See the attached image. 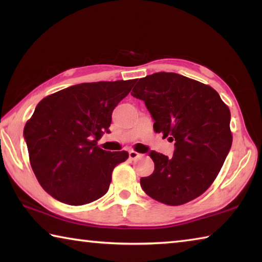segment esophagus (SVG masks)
Masks as SVG:
<instances>
[{
  "mask_svg": "<svg viewBox=\"0 0 262 262\" xmlns=\"http://www.w3.org/2000/svg\"><path fill=\"white\" fill-rule=\"evenodd\" d=\"M128 154H129V158L132 159V161H134V159H137V158H140L142 156L141 154L134 151V150H130V151L128 152Z\"/></svg>",
  "mask_w": 262,
  "mask_h": 262,
  "instance_id": "esophagus-1",
  "label": "esophagus"
}]
</instances>
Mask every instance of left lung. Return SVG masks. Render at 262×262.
Instances as JSON below:
<instances>
[{
    "mask_svg": "<svg viewBox=\"0 0 262 262\" xmlns=\"http://www.w3.org/2000/svg\"><path fill=\"white\" fill-rule=\"evenodd\" d=\"M132 95L144 101L154 130L174 141L173 156L151 151L154 173L141 178L150 198L180 206L214 183L232 144L230 110L211 86L176 73L140 78Z\"/></svg>",
    "mask_w": 262,
    "mask_h": 262,
    "instance_id": "1",
    "label": "left lung"
}]
</instances>
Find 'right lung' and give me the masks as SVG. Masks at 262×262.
<instances>
[{"mask_svg":"<svg viewBox=\"0 0 262 262\" xmlns=\"http://www.w3.org/2000/svg\"><path fill=\"white\" fill-rule=\"evenodd\" d=\"M135 79L81 83L43 98L24 127L31 167L46 192L60 202L82 206L107 193L113 168L127 151L97 145L112 112Z\"/></svg>","mask_w":262,"mask_h":262,"instance_id":"1","label":"right lung"}]
</instances>
